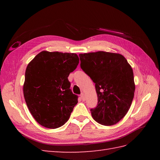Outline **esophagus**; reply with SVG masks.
<instances>
[{
    "mask_svg": "<svg viewBox=\"0 0 160 160\" xmlns=\"http://www.w3.org/2000/svg\"><path fill=\"white\" fill-rule=\"evenodd\" d=\"M80 98H81V99H82V101H84L86 100V98H85V95H84V93H81V95H80Z\"/></svg>",
    "mask_w": 160,
    "mask_h": 160,
    "instance_id": "1",
    "label": "esophagus"
}]
</instances>
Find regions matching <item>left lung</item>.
Masks as SVG:
<instances>
[{
  "instance_id": "left-lung-1",
  "label": "left lung",
  "mask_w": 160,
  "mask_h": 160,
  "mask_svg": "<svg viewBox=\"0 0 160 160\" xmlns=\"http://www.w3.org/2000/svg\"><path fill=\"white\" fill-rule=\"evenodd\" d=\"M79 56L82 69L96 84L98 105L91 109L92 118L102 125L117 124L127 113L134 97L131 66L118 53L97 52Z\"/></svg>"
}]
</instances>
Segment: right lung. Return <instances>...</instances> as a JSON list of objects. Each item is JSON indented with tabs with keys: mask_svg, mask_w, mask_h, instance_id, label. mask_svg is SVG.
Returning a JSON list of instances; mask_svg holds the SVG:
<instances>
[{
	"mask_svg": "<svg viewBox=\"0 0 160 160\" xmlns=\"http://www.w3.org/2000/svg\"><path fill=\"white\" fill-rule=\"evenodd\" d=\"M78 63L76 53L42 51L28 64L24 98L32 116L42 127L59 128L69 119L78 96L70 89L68 77Z\"/></svg>",
	"mask_w": 160,
	"mask_h": 160,
	"instance_id": "obj_1",
	"label": "right lung"
}]
</instances>
